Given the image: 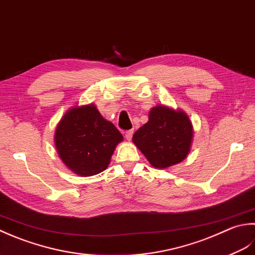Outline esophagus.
Returning a JSON list of instances; mask_svg holds the SVG:
<instances>
[{"mask_svg":"<svg viewBox=\"0 0 255 255\" xmlns=\"http://www.w3.org/2000/svg\"><path fill=\"white\" fill-rule=\"evenodd\" d=\"M133 129H128V131L126 132V138L128 139V141H131L132 139V136H133Z\"/></svg>","mask_w":255,"mask_h":255,"instance_id":"obj_1","label":"esophagus"}]
</instances>
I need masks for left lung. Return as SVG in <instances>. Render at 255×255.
<instances>
[{
    "mask_svg": "<svg viewBox=\"0 0 255 255\" xmlns=\"http://www.w3.org/2000/svg\"><path fill=\"white\" fill-rule=\"evenodd\" d=\"M193 137V124L183 110L158 105L150 109L147 123L132 141L153 167L165 169L187 157Z\"/></svg>",
    "mask_w": 255,
    "mask_h": 255,
    "instance_id": "left-lung-1",
    "label": "left lung"
}]
</instances>
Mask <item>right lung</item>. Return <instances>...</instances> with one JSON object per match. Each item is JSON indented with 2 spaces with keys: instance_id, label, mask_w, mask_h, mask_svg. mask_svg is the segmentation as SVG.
Instances as JSON below:
<instances>
[{
  "instance_id": "obj_1",
  "label": "right lung",
  "mask_w": 255,
  "mask_h": 255,
  "mask_svg": "<svg viewBox=\"0 0 255 255\" xmlns=\"http://www.w3.org/2000/svg\"><path fill=\"white\" fill-rule=\"evenodd\" d=\"M122 141V134L93 103L69 109L55 131V146L60 159L81 177L106 170L117 145Z\"/></svg>"
}]
</instances>
